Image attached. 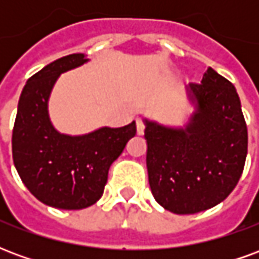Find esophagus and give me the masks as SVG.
Here are the masks:
<instances>
[{"label": "esophagus", "mask_w": 259, "mask_h": 259, "mask_svg": "<svg viewBox=\"0 0 259 259\" xmlns=\"http://www.w3.org/2000/svg\"><path fill=\"white\" fill-rule=\"evenodd\" d=\"M136 124H137V133H139V135H143V133H144V129H146L144 120L140 118H137L136 119Z\"/></svg>", "instance_id": "1"}]
</instances>
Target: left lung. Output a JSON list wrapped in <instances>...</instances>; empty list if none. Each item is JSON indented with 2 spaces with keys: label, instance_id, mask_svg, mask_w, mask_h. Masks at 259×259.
<instances>
[{
  "label": "left lung",
  "instance_id": "left-lung-1",
  "mask_svg": "<svg viewBox=\"0 0 259 259\" xmlns=\"http://www.w3.org/2000/svg\"><path fill=\"white\" fill-rule=\"evenodd\" d=\"M187 90L195 111L185 127L144 119L151 193L179 215L222 202L239 183L248 146L239 94L228 79L208 68Z\"/></svg>",
  "mask_w": 259,
  "mask_h": 259
}]
</instances>
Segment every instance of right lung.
<instances>
[{
  "label": "right lung",
  "instance_id": "add662e5",
  "mask_svg": "<svg viewBox=\"0 0 259 259\" xmlns=\"http://www.w3.org/2000/svg\"><path fill=\"white\" fill-rule=\"evenodd\" d=\"M70 54L33 74L22 90L12 132V157L20 179L46 205L83 209L101 198L108 170L136 135V122L68 136L54 129L48 98L59 74L85 64Z\"/></svg>",
  "mask_w": 259,
  "mask_h": 259
}]
</instances>
